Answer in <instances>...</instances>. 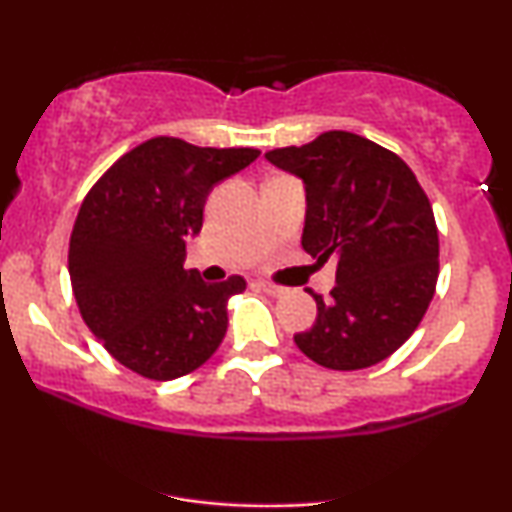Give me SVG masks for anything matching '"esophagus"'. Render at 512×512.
<instances>
[{"label": "esophagus", "instance_id": "obj_1", "mask_svg": "<svg viewBox=\"0 0 512 512\" xmlns=\"http://www.w3.org/2000/svg\"><path fill=\"white\" fill-rule=\"evenodd\" d=\"M257 286H260L264 293H269V296H274V298L284 296V293H286L284 286H276V284H272V281H264V279L257 281Z\"/></svg>", "mask_w": 512, "mask_h": 512}]
</instances>
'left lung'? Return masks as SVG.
I'll return each instance as SVG.
<instances>
[{"mask_svg":"<svg viewBox=\"0 0 512 512\" xmlns=\"http://www.w3.org/2000/svg\"><path fill=\"white\" fill-rule=\"evenodd\" d=\"M264 158L303 180V250L337 262L332 298L313 293V327L293 342L332 370L385 361L419 327L438 281V228L419 180L397 154L342 129Z\"/></svg>","mask_w":512,"mask_h":512,"instance_id":"1","label":"left lung"}]
</instances>
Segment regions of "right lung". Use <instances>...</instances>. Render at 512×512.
I'll return each instance as SVG.
<instances>
[{"label":"right lung","instance_id":"1","mask_svg":"<svg viewBox=\"0 0 512 512\" xmlns=\"http://www.w3.org/2000/svg\"><path fill=\"white\" fill-rule=\"evenodd\" d=\"M257 149H211L175 137L139 144L91 187L69 240V279L88 330L122 366L173 380L209 361L243 276L207 284L185 269L204 202Z\"/></svg>","mask_w":512,"mask_h":512}]
</instances>
